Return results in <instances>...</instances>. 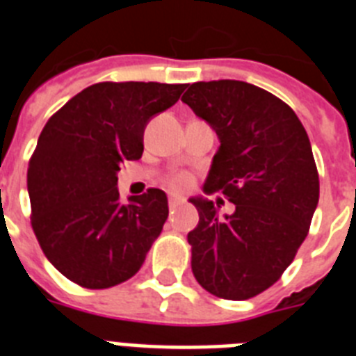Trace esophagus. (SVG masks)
Wrapping results in <instances>:
<instances>
[{
	"label": "esophagus",
	"mask_w": 356,
	"mask_h": 356,
	"mask_svg": "<svg viewBox=\"0 0 356 356\" xmlns=\"http://www.w3.org/2000/svg\"><path fill=\"white\" fill-rule=\"evenodd\" d=\"M181 202V199H179V197H175V195H170V199H168V204H170V209H174L175 206H177V204Z\"/></svg>",
	"instance_id": "esophagus-1"
}]
</instances>
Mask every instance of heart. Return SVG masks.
Here are the masks:
<instances>
[{
  "instance_id": "obj_1",
  "label": "heart",
  "mask_w": 356,
  "mask_h": 356,
  "mask_svg": "<svg viewBox=\"0 0 356 356\" xmlns=\"http://www.w3.org/2000/svg\"><path fill=\"white\" fill-rule=\"evenodd\" d=\"M172 186L177 188V190L186 188L188 186V177H186V175H177V177L172 179Z\"/></svg>"
}]
</instances>
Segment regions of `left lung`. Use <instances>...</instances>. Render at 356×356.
<instances>
[{
    "label": "left lung",
    "mask_w": 356,
    "mask_h": 356,
    "mask_svg": "<svg viewBox=\"0 0 356 356\" xmlns=\"http://www.w3.org/2000/svg\"><path fill=\"white\" fill-rule=\"evenodd\" d=\"M186 88L182 102L220 140L204 191L234 204L220 216L213 200L190 199L199 211L188 233L191 270L216 298L251 299L280 280L310 229L319 202L310 140L289 105L258 86L211 80Z\"/></svg>",
    "instance_id": "obj_1"
}]
</instances>
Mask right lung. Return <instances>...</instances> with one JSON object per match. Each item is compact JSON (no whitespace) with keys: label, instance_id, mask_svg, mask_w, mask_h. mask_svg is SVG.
I'll return each mask as SVG.
<instances>
[{"label":"right lung","instance_id":"obj_1","mask_svg":"<svg viewBox=\"0 0 356 356\" xmlns=\"http://www.w3.org/2000/svg\"><path fill=\"white\" fill-rule=\"evenodd\" d=\"M186 84L100 82L48 120L29 163L32 227L49 264L84 289H109L140 270L168 218L165 191L120 200V165L140 159L152 116Z\"/></svg>","mask_w":356,"mask_h":356}]
</instances>
